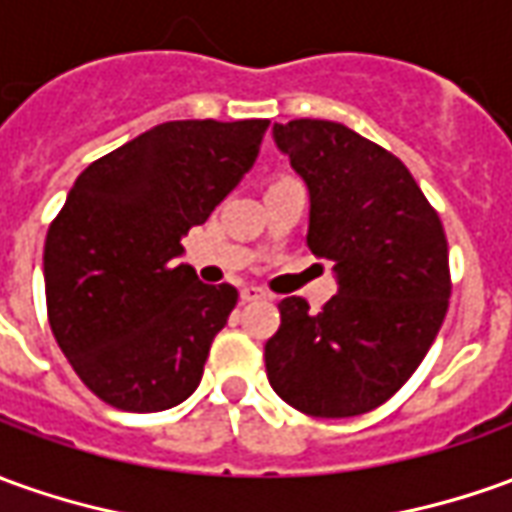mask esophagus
<instances>
[{"label": "esophagus", "instance_id": "esophagus-1", "mask_svg": "<svg viewBox=\"0 0 512 512\" xmlns=\"http://www.w3.org/2000/svg\"><path fill=\"white\" fill-rule=\"evenodd\" d=\"M239 298H242L245 303L264 301V298H267V292H264L262 287H253V284H248V287H242V290H239Z\"/></svg>", "mask_w": 512, "mask_h": 512}]
</instances>
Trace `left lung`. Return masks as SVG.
I'll use <instances>...</instances> for the list:
<instances>
[{"label": "left lung", "instance_id": "obj_1", "mask_svg": "<svg viewBox=\"0 0 512 512\" xmlns=\"http://www.w3.org/2000/svg\"><path fill=\"white\" fill-rule=\"evenodd\" d=\"M309 189V250L334 262L320 312L292 295L264 345L267 379L315 418L376 410L410 379L449 309V245L410 169L340 122L273 125Z\"/></svg>", "mask_w": 512, "mask_h": 512}]
</instances>
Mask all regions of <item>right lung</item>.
I'll use <instances>...</instances> for the list:
<instances>
[{
    "label": "right lung",
    "instance_id": "right-lung-1",
    "mask_svg": "<svg viewBox=\"0 0 512 512\" xmlns=\"http://www.w3.org/2000/svg\"><path fill=\"white\" fill-rule=\"evenodd\" d=\"M267 125L164 122L77 175L47 231V315L74 373L105 404L161 412L197 390L239 295L175 259L189 228L253 167Z\"/></svg>",
    "mask_w": 512,
    "mask_h": 512
}]
</instances>
